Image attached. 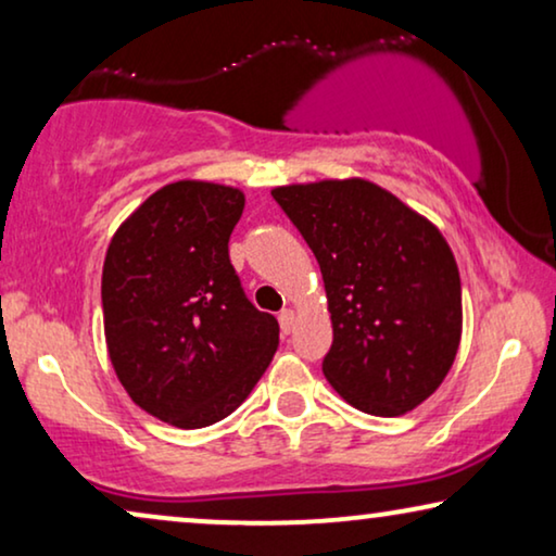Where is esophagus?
<instances>
[{
    "mask_svg": "<svg viewBox=\"0 0 556 556\" xmlns=\"http://www.w3.org/2000/svg\"><path fill=\"white\" fill-rule=\"evenodd\" d=\"M278 324H280V331L283 333H291L293 331V326H295V314L291 308H283L278 314Z\"/></svg>",
    "mask_w": 556,
    "mask_h": 556,
    "instance_id": "34e87169",
    "label": "esophagus"
}]
</instances>
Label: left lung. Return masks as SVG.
<instances>
[{"label": "left lung", "instance_id": "8db88e82", "mask_svg": "<svg viewBox=\"0 0 556 556\" xmlns=\"http://www.w3.org/2000/svg\"><path fill=\"white\" fill-rule=\"evenodd\" d=\"M314 250L333 341L324 375L377 417L428 400L460 344V276L440 230L367 179L273 189Z\"/></svg>", "mask_w": 556, "mask_h": 556}]
</instances>
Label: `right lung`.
I'll use <instances>...</instances> for the list:
<instances>
[{
    "label": "right lung",
    "mask_w": 556,
    "mask_h": 556,
    "mask_svg": "<svg viewBox=\"0 0 556 556\" xmlns=\"http://www.w3.org/2000/svg\"><path fill=\"white\" fill-rule=\"evenodd\" d=\"M240 189L174 181L113 235L103 263L105 344L118 382L159 420L194 430L235 413L278 349L276 316L230 263Z\"/></svg>",
    "instance_id": "right-lung-1"
}]
</instances>
